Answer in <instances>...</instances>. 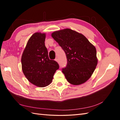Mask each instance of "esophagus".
<instances>
[{"instance_id":"1","label":"esophagus","mask_w":120,"mask_h":120,"mask_svg":"<svg viewBox=\"0 0 120 120\" xmlns=\"http://www.w3.org/2000/svg\"><path fill=\"white\" fill-rule=\"evenodd\" d=\"M55 60H56V61H57V62L59 63V60H58V59H57V57H56V59H55Z\"/></svg>"}]
</instances>
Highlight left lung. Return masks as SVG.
<instances>
[{
	"label": "left lung",
	"instance_id": "1",
	"mask_svg": "<svg viewBox=\"0 0 120 120\" xmlns=\"http://www.w3.org/2000/svg\"><path fill=\"white\" fill-rule=\"evenodd\" d=\"M52 36L66 53L67 64L61 70L67 81L74 85L85 82L97 65L95 47L84 35L69 28L54 32Z\"/></svg>",
	"mask_w": 120,
	"mask_h": 120
}]
</instances>
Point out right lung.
Segmentation results:
<instances>
[{
	"mask_svg": "<svg viewBox=\"0 0 120 120\" xmlns=\"http://www.w3.org/2000/svg\"><path fill=\"white\" fill-rule=\"evenodd\" d=\"M45 39V34H34L29 39L21 57L24 75L32 84L39 87L49 85L59 68L56 61L49 59Z\"/></svg>",
	"mask_w": 120,
	"mask_h": 120,
	"instance_id": "obj_1",
	"label": "right lung"
}]
</instances>
